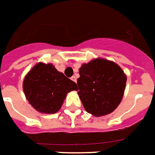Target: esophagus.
<instances>
[{
    "instance_id": "34e87169",
    "label": "esophagus",
    "mask_w": 155,
    "mask_h": 155,
    "mask_svg": "<svg viewBox=\"0 0 155 155\" xmlns=\"http://www.w3.org/2000/svg\"><path fill=\"white\" fill-rule=\"evenodd\" d=\"M71 79L72 80V81H73V82H77V78H76V76H72V77H71Z\"/></svg>"
}]
</instances>
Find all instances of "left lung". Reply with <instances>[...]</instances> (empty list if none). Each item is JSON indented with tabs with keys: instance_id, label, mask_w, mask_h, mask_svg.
Returning <instances> with one entry per match:
<instances>
[{
	"instance_id": "left-lung-1",
	"label": "left lung",
	"mask_w": 155,
	"mask_h": 155,
	"mask_svg": "<svg viewBox=\"0 0 155 155\" xmlns=\"http://www.w3.org/2000/svg\"><path fill=\"white\" fill-rule=\"evenodd\" d=\"M77 84L85 110L94 116H104L116 109L123 97L127 83L124 71L115 62L94 59L79 69Z\"/></svg>"
}]
</instances>
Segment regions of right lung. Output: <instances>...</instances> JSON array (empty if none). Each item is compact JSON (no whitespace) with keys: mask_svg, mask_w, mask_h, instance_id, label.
Instances as JSON below:
<instances>
[{"mask_svg":"<svg viewBox=\"0 0 155 155\" xmlns=\"http://www.w3.org/2000/svg\"><path fill=\"white\" fill-rule=\"evenodd\" d=\"M27 100L38 111L54 114L59 110L68 92L77 90L75 82L58 71L52 64L38 63L23 81Z\"/></svg>","mask_w":155,"mask_h":155,"instance_id":"1","label":"right lung"}]
</instances>
